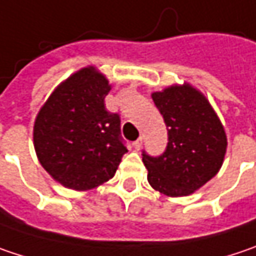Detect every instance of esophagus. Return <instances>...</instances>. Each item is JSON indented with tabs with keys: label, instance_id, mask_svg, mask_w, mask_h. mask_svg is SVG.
<instances>
[{
	"label": "esophagus",
	"instance_id": "obj_1",
	"mask_svg": "<svg viewBox=\"0 0 256 256\" xmlns=\"http://www.w3.org/2000/svg\"><path fill=\"white\" fill-rule=\"evenodd\" d=\"M133 148L136 149V150H139L140 148H142V138L140 139H138V140H134L133 142Z\"/></svg>",
	"mask_w": 256,
	"mask_h": 256
}]
</instances>
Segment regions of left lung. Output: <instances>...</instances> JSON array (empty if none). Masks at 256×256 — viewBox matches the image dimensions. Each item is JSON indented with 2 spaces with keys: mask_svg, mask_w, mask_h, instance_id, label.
<instances>
[{
  "mask_svg": "<svg viewBox=\"0 0 256 256\" xmlns=\"http://www.w3.org/2000/svg\"><path fill=\"white\" fill-rule=\"evenodd\" d=\"M168 128L165 152L152 158L143 152L148 181L168 197L190 196L210 181L223 165L228 138L218 116L191 84H174L152 92Z\"/></svg>",
  "mask_w": 256,
  "mask_h": 256,
  "instance_id": "obj_1",
  "label": "left lung"
}]
</instances>
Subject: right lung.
<instances>
[{"instance_id": "right-lung-1", "label": "right lung", "mask_w": 256, "mask_h": 256, "mask_svg": "<svg viewBox=\"0 0 256 256\" xmlns=\"http://www.w3.org/2000/svg\"><path fill=\"white\" fill-rule=\"evenodd\" d=\"M112 85L96 66H85L59 84L40 107L33 143L40 165L56 182L88 191L113 178L128 152L118 114L107 112Z\"/></svg>"}]
</instances>
